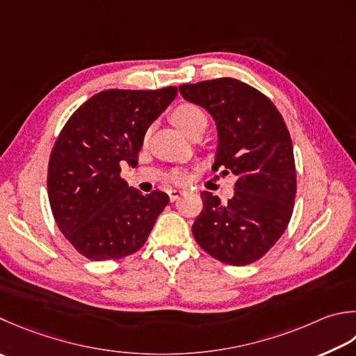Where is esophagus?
Masks as SVG:
<instances>
[{
    "instance_id": "obj_1",
    "label": "esophagus",
    "mask_w": 356,
    "mask_h": 356,
    "mask_svg": "<svg viewBox=\"0 0 356 356\" xmlns=\"http://www.w3.org/2000/svg\"><path fill=\"white\" fill-rule=\"evenodd\" d=\"M168 194H170V200H171V202H176L177 199L182 197L184 191H180V190H171Z\"/></svg>"
}]
</instances>
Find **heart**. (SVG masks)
Segmentation results:
<instances>
[{
    "instance_id": "obj_1",
    "label": "heart",
    "mask_w": 356,
    "mask_h": 356,
    "mask_svg": "<svg viewBox=\"0 0 356 356\" xmlns=\"http://www.w3.org/2000/svg\"><path fill=\"white\" fill-rule=\"evenodd\" d=\"M172 120L186 137H190L193 132L205 131L208 124L205 111L197 106V104L191 103L180 104V106L172 113ZM171 179L174 182H180V180H182V174L177 171L172 172Z\"/></svg>"
}]
</instances>
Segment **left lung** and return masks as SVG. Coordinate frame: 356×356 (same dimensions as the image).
<instances>
[{
	"instance_id": "8db88e82",
	"label": "left lung",
	"mask_w": 356,
	"mask_h": 356,
	"mask_svg": "<svg viewBox=\"0 0 356 356\" xmlns=\"http://www.w3.org/2000/svg\"><path fill=\"white\" fill-rule=\"evenodd\" d=\"M179 90L216 123L213 170L238 176L227 204L213 193L200 194L204 210L193 236L214 259L247 266L275 245L293 213L296 170L289 129L268 97L236 79L180 85Z\"/></svg>"
}]
</instances>
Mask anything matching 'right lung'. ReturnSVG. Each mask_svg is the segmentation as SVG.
Segmentation results:
<instances>
[{"instance_id":"right-lung-1","label":"right lung","mask_w":356,"mask_h":356,"mask_svg":"<svg viewBox=\"0 0 356 356\" xmlns=\"http://www.w3.org/2000/svg\"><path fill=\"white\" fill-rule=\"evenodd\" d=\"M176 95V86L102 90L61 129L49 159V202L60 232L88 259L136 253L168 205V194H142L120 171L137 165L149 124Z\"/></svg>"}]
</instances>
